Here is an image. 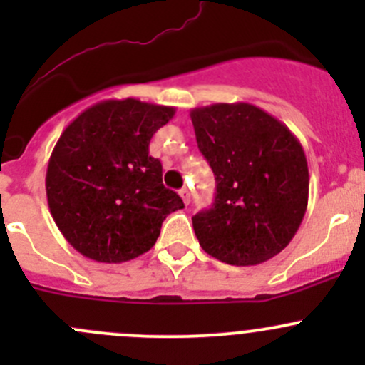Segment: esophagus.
Listing matches in <instances>:
<instances>
[{"label": "esophagus", "mask_w": 365, "mask_h": 365, "mask_svg": "<svg viewBox=\"0 0 365 365\" xmlns=\"http://www.w3.org/2000/svg\"><path fill=\"white\" fill-rule=\"evenodd\" d=\"M180 196H182L183 203H185V205L190 203V192H189V189H185V187H183V189L180 190Z\"/></svg>", "instance_id": "1"}]
</instances>
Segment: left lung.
I'll return each mask as SVG.
<instances>
[{"label":"left lung","instance_id":"left-lung-1","mask_svg":"<svg viewBox=\"0 0 365 365\" xmlns=\"http://www.w3.org/2000/svg\"><path fill=\"white\" fill-rule=\"evenodd\" d=\"M197 148L217 182L210 210L192 226L205 252L249 267L292 242L307 210L304 148L282 121L247 102L190 111Z\"/></svg>","mask_w":365,"mask_h":365}]
</instances>
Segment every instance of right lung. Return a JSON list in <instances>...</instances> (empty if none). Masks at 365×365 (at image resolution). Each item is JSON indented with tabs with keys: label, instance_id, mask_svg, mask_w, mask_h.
I'll list each match as a JSON object with an SVG mask.
<instances>
[{
	"label": "right lung",
	"instance_id": "obj_1",
	"mask_svg": "<svg viewBox=\"0 0 365 365\" xmlns=\"http://www.w3.org/2000/svg\"><path fill=\"white\" fill-rule=\"evenodd\" d=\"M175 108L138 98L83 111L58 139L46 175L51 215L65 240L98 263H123L155 245L162 222L183 208L162 183L150 139Z\"/></svg>",
	"mask_w": 365,
	"mask_h": 365
}]
</instances>
